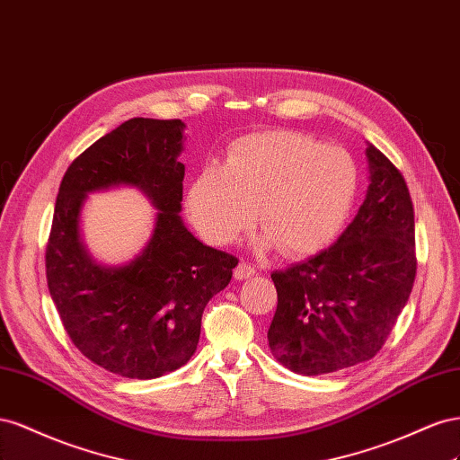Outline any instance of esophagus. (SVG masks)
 Segmentation results:
<instances>
[{"instance_id": "1", "label": "esophagus", "mask_w": 460, "mask_h": 460, "mask_svg": "<svg viewBox=\"0 0 460 460\" xmlns=\"http://www.w3.org/2000/svg\"><path fill=\"white\" fill-rule=\"evenodd\" d=\"M254 273H256V270H254L251 264H246V261H239V266L234 268V271H233L234 279H237V281H243V279L252 278Z\"/></svg>"}]
</instances>
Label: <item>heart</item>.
<instances>
[{"mask_svg":"<svg viewBox=\"0 0 460 460\" xmlns=\"http://www.w3.org/2000/svg\"><path fill=\"white\" fill-rule=\"evenodd\" d=\"M358 175L341 148L298 133L273 130L239 138L223 167L208 165L187 192L194 227L212 244H229L256 219L261 246L310 256L343 229Z\"/></svg>","mask_w":460,"mask_h":460,"instance_id":"1","label":"heart"}]
</instances>
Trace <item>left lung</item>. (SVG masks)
Wrapping results in <instances>:
<instances>
[{
    "label": "left lung",
    "mask_w": 460,
    "mask_h": 460,
    "mask_svg": "<svg viewBox=\"0 0 460 460\" xmlns=\"http://www.w3.org/2000/svg\"><path fill=\"white\" fill-rule=\"evenodd\" d=\"M366 157V199L335 244L271 273L278 310L268 341L291 372L320 376L374 358L411 296L416 252L409 187L372 144Z\"/></svg>",
    "instance_id": "8db88e82"
}]
</instances>
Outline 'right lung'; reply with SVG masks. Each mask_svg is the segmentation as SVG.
I'll use <instances>...</instances> for the list:
<instances>
[{"label":"right lung","mask_w":460,"mask_h":460,"mask_svg":"<svg viewBox=\"0 0 460 460\" xmlns=\"http://www.w3.org/2000/svg\"><path fill=\"white\" fill-rule=\"evenodd\" d=\"M181 119L135 117L69 165L56 200L46 278L65 332L88 360L130 379H154L187 364L202 312L231 281L239 260L202 244L179 212L185 165ZM137 186L158 209L153 237L123 267H102L80 237L88 191Z\"/></svg>","instance_id":"1"}]
</instances>
